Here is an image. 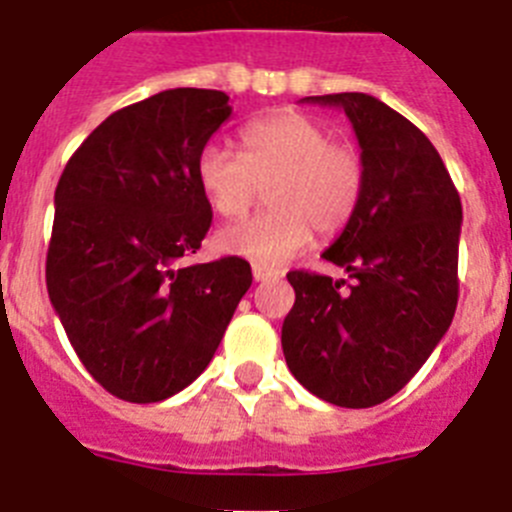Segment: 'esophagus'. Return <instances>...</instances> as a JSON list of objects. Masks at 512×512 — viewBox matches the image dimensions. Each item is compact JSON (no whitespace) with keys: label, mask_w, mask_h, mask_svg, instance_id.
<instances>
[{"label":"esophagus","mask_w":512,"mask_h":512,"mask_svg":"<svg viewBox=\"0 0 512 512\" xmlns=\"http://www.w3.org/2000/svg\"><path fill=\"white\" fill-rule=\"evenodd\" d=\"M279 269H266V266H253V279L256 282H269V279H279Z\"/></svg>","instance_id":"34e87169"}]
</instances>
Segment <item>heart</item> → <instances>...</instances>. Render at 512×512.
<instances>
[{
    "mask_svg": "<svg viewBox=\"0 0 512 512\" xmlns=\"http://www.w3.org/2000/svg\"><path fill=\"white\" fill-rule=\"evenodd\" d=\"M243 153L207 146L197 158V182L212 210L241 217L261 187L264 215L217 233L220 251L256 264H282L312 241L333 238L354 220L364 197L366 169L359 148L330 140V128L305 112H279L241 133Z\"/></svg>",
    "mask_w": 512,
    "mask_h": 512,
    "instance_id": "1",
    "label": "heart"
}]
</instances>
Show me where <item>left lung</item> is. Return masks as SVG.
Instances as JSON below:
<instances>
[{"mask_svg":"<svg viewBox=\"0 0 512 512\" xmlns=\"http://www.w3.org/2000/svg\"><path fill=\"white\" fill-rule=\"evenodd\" d=\"M302 102L341 107L364 158V197L325 261L333 282L289 271L295 307L282 348L297 382L338 408H372L415 377L438 346L459 300L461 200L433 143L372 94Z\"/></svg>","mask_w":512,"mask_h":512,"instance_id":"left-lung-1","label":"left lung"}]
</instances>
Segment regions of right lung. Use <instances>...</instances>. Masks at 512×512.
Masks as SVG:
<instances>
[{
	"mask_svg": "<svg viewBox=\"0 0 512 512\" xmlns=\"http://www.w3.org/2000/svg\"><path fill=\"white\" fill-rule=\"evenodd\" d=\"M217 89H166L112 112L63 169L48 297L87 372L161 402L200 377L251 287L238 256L187 266L210 230L197 158L230 117Z\"/></svg>",
	"mask_w": 512,
	"mask_h": 512,
	"instance_id": "add662e5",
	"label": "right lung"
}]
</instances>
